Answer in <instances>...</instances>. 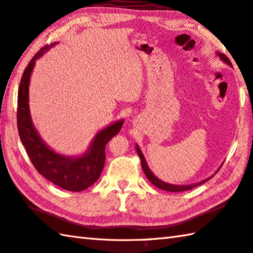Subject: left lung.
I'll list each match as a JSON object with an SVG mask.
<instances>
[{"label":"left lung","mask_w":253,"mask_h":253,"mask_svg":"<svg viewBox=\"0 0 253 253\" xmlns=\"http://www.w3.org/2000/svg\"><path fill=\"white\" fill-rule=\"evenodd\" d=\"M217 55H218V56H220V58H221V61H223L224 63H227L228 65L232 66L230 59H229V58L226 56V55L221 54L220 52H218ZM136 149H137V154H138L139 158H140L142 170H144V172H145V174H146V177L148 178V180H149L151 183H153L154 186L158 187V188H160V189H163V190L171 191V192H180V191L190 190V189H192V188H195V187H197V186L203 185L204 182H206L207 180H209V179L211 178V177H210V178H208V179H206V180H203V181H200V182H198V183H194V185H182V186H178V185H170V183L164 182V181L160 180V179H158L157 177H156L153 172L150 171V169L148 168V166H147V163H146V160H145V157H144V155H142V153L140 151L138 145H136ZM218 170H219V169H218Z\"/></svg>","instance_id":"obj_1"}]
</instances>
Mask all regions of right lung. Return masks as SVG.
I'll list each match as a JSON object with an SVG mask.
<instances>
[{
    "mask_svg": "<svg viewBox=\"0 0 253 253\" xmlns=\"http://www.w3.org/2000/svg\"><path fill=\"white\" fill-rule=\"evenodd\" d=\"M45 45L31 59L23 73L17 94V129L30 160L36 170L54 185L70 191H82L97 180L105 166V147L124 124L118 121L104 128L91 141L89 149L82 157H65L56 154L41 139L32 123L29 108V85L35 61L53 46Z\"/></svg>",
    "mask_w": 253,
    "mask_h": 253,
    "instance_id": "1",
    "label": "right lung"
}]
</instances>
